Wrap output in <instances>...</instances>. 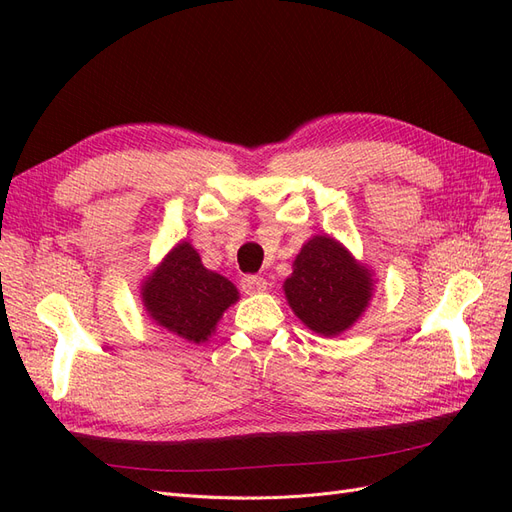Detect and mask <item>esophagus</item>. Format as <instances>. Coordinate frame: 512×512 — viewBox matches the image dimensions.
<instances>
[{
	"label": "esophagus",
	"instance_id": "1",
	"mask_svg": "<svg viewBox=\"0 0 512 512\" xmlns=\"http://www.w3.org/2000/svg\"><path fill=\"white\" fill-rule=\"evenodd\" d=\"M241 290L245 294L262 292V290H267V280H265V277H260V275H245L241 280Z\"/></svg>",
	"mask_w": 512,
	"mask_h": 512
}]
</instances>
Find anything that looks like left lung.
I'll return each mask as SVG.
<instances>
[{
  "label": "left lung",
  "instance_id": "left-lung-1",
  "mask_svg": "<svg viewBox=\"0 0 512 512\" xmlns=\"http://www.w3.org/2000/svg\"><path fill=\"white\" fill-rule=\"evenodd\" d=\"M284 290L292 312L320 335H339L371 297V275L331 237L309 239L294 260Z\"/></svg>",
  "mask_w": 512,
  "mask_h": 512
}]
</instances>
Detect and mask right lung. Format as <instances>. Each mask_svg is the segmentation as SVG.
<instances>
[{"instance_id": "add662e5", "label": "right lung", "mask_w": 512, "mask_h": 512, "mask_svg": "<svg viewBox=\"0 0 512 512\" xmlns=\"http://www.w3.org/2000/svg\"><path fill=\"white\" fill-rule=\"evenodd\" d=\"M239 299L226 277L203 267L190 243H179L143 286V303L160 327L205 342L224 309Z\"/></svg>"}]
</instances>
